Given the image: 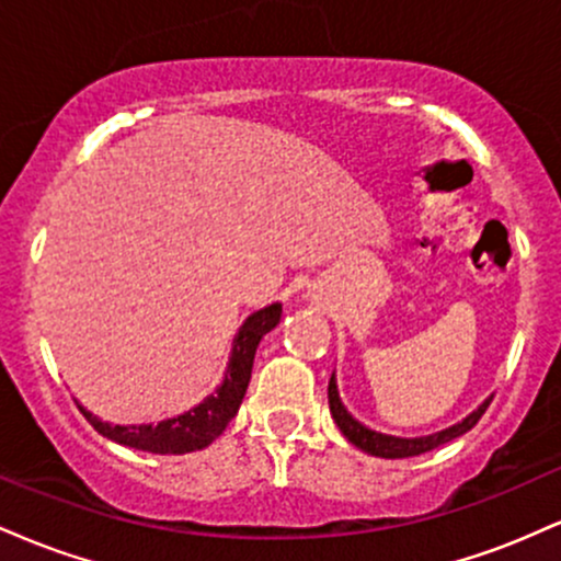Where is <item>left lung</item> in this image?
Here are the masks:
<instances>
[{"label": "left lung", "instance_id": "obj_1", "mask_svg": "<svg viewBox=\"0 0 561 561\" xmlns=\"http://www.w3.org/2000/svg\"><path fill=\"white\" fill-rule=\"evenodd\" d=\"M327 396H330V411H332V420L334 424L340 427V433H343L347 440L353 443L356 448H362L364 454L369 456H379V459H409V456H420V454H427V450H433L437 446H443V443L454 440V437L469 433V430L478 424V420L482 414H485V409L491 405V398H485L478 409L472 411V414H467L465 420L450 424L446 430H437V433H430V435H420V437H398V435H385V433H377V430L366 427L356 420V416L351 414V411L345 409L343 398H340V390H337V377H330V388H327Z\"/></svg>", "mask_w": 561, "mask_h": 561}]
</instances>
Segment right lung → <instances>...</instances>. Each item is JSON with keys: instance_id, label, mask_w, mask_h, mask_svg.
<instances>
[{"instance_id": "obj_1", "label": "right lung", "mask_w": 561, "mask_h": 561, "mask_svg": "<svg viewBox=\"0 0 561 561\" xmlns=\"http://www.w3.org/2000/svg\"><path fill=\"white\" fill-rule=\"evenodd\" d=\"M279 319L282 302H272V306L250 313L231 340L229 364L221 385L184 414L160 420L158 424H111L102 422L100 416H94L79 403L81 414L96 433L128 448L150 450V454H190V450L208 448L240 411L250 375H253L255 351H259L263 334L272 332Z\"/></svg>"}]
</instances>
